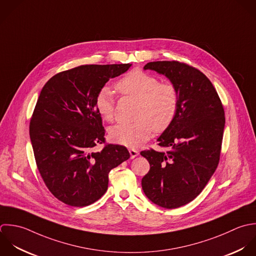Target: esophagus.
I'll return each instance as SVG.
<instances>
[{
  "instance_id": "obj_1",
  "label": "esophagus",
  "mask_w": 256,
  "mask_h": 256,
  "mask_svg": "<svg viewBox=\"0 0 256 256\" xmlns=\"http://www.w3.org/2000/svg\"><path fill=\"white\" fill-rule=\"evenodd\" d=\"M138 152L136 150H134V148H130V158H134L136 156H138Z\"/></svg>"
}]
</instances>
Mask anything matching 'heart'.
Masks as SVG:
<instances>
[{"instance_id":"1","label":"heart","mask_w":256,"mask_h":256,"mask_svg":"<svg viewBox=\"0 0 256 256\" xmlns=\"http://www.w3.org/2000/svg\"><path fill=\"white\" fill-rule=\"evenodd\" d=\"M116 88L122 96L138 100L136 122L118 124L110 128V138L128 148H138L146 142L152 132L162 134L174 122L178 106L180 94L176 86L160 80L146 72L134 70L116 84ZM98 112L106 120L114 118L116 98L112 90L102 88L94 100Z\"/></svg>"}]
</instances>
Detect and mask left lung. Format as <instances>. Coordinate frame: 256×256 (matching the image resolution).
I'll list each match as a JSON object with an SVG mask.
<instances>
[{"mask_svg": "<svg viewBox=\"0 0 256 256\" xmlns=\"http://www.w3.org/2000/svg\"><path fill=\"white\" fill-rule=\"evenodd\" d=\"M144 70L164 74L180 94L176 118L158 138L166 152H140L150 166L142 178L144 192L154 204L178 208L206 188L220 158L226 116L222 102L208 78L178 60L148 62Z\"/></svg>", "mask_w": 256, "mask_h": 256, "instance_id": "left-lung-1", "label": "left lung"}]
</instances>
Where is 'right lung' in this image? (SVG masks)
Instances as JSON below:
<instances>
[{"label":"right lung","instance_id":"obj_1","mask_svg":"<svg viewBox=\"0 0 256 256\" xmlns=\"http://www.w3.org/2000/svg\"><path fill=\"white\" fill-rule=\"evenodd\" d=\"M130 64H82L52 76L40 90L30 120V138L38 172L52 194L70 206L100 200L108 172L130 158L128 148L106 142L94 100L106 82ZM96 144H104L94 152Z\"/></svg>","mask_w":256,"mask_h":256}]
</instances>
